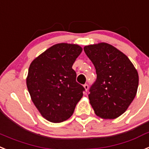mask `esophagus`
Listing matches in <instances>:
<instances>
[{
	"instance_id": "1",
	"label": "esophagus",
	"mask_w": 149,
	"mask_h": 149,
	"mask_svg": "<svg viewBox=\"0 0 149 149\" xmlns=\"http://www.w3.org/2000/svg\"><path fill=\"white\" fill-rule=\"evenodd\" d=\"M84 88L85 91H86V92H87V90H88V89H89V86H88V84H86L84 85Z\"/></svg>"
}]
</instances>
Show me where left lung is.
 <instances>
[{
  "label": "left lung",
  "instance_id": "8db88e82",
  "mask_svg": "<svg viewBox=\"0 0 149 149\" xmlns=\"http://www.w3.org/2000/svg\"><path fill=\"white\" fill-rule=\"evenodd\" d=\"M97 74L88 95L95 114L114 119L124 114L136 95L139 74L124 53L107 43L84 47Z\"/></svg>",
  "mask_w": 149,
  "mask_h": 149
}]
</instances>
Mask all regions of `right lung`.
I'll use <instances>...</instances> for the list:
<instances>
[{
    "label": "right lung",
    "mask_w": 149,
    "mask_h": 149,
    "mask_svg": "<svg viewBox=\"0 0 149 149\" xmlns=\"http://www.w3.org/2000/svg\"><path fill=\"white\" fill-rule=\"evenodd\" d=\"M77 44L48 48L29 66L26 84L33 103L46 120L60 123L73 114L84 88L76 82L74 62L82 52Z\"/></svg>",
    "instance_id": "obj_1"
}]
</instances>
